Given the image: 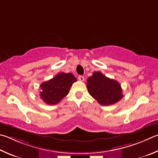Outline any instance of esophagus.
I'll return each mask as SVG.
<instances>
[{
	"label": "esophagus",
	"instance_id": "obj_1",
	"mask_svg": "<svg viewBox=\"0 0 158 158\" xmlns=\"http://www.w3.org/2000/svg\"><path fill=\"white\" fill-rule=\"evenodd\" d=\"M78 79H79V81H84V77H83L82 75L79 76Z\"/></svg>",
	"mask_w": 158,
	"mask_h": 158
}]
</instances>
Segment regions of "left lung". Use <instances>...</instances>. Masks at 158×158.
I'll return each mask as SVG.
<instances>
[{
  "label": "left lung",
  "mask_w": 158,
  "mask_h": 158,
  "mask_svg": "<svg viewBox=\"0 0 158 158\" xmlns=\"http://www.w3.org/2000/svg\"><path fill=\"white\" fill-rule=\"evenodd\" d=\"M87 88L90 95L101 105L115 104L123 97L119 83L99 72H94L88 79Z\"/></svg>",
  "instance_id": "obj_1"
}]
</instances>
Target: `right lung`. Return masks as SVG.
I'll return each instance as SVG.
<instances>
[{
  "label": "right lung",
  "mask_w": 158,
  "mask_h": 158,
  "mask_svg": "<svg viewBox=\"0 0 158 158\" xmlns=\"http://www.w3.org/2000/svg\"><path fill=\"white\" fill-rule=\"evenodd\" d=\"M75 81L76 77L72 73L57 74L52 79L42 83L40 85L41 99L47 104H58L68 94L72 85Z\"/></svg>",
  "instance_id": "1"
}]
</instances>
